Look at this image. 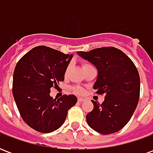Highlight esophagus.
Here are the masks:
<instances>
[{
  "mask_svg": "<svg viewBox=\"0 0 153 153\" xmlns=\"http://www.w3.org/2000/svg\"><path fill=\"white\" fill-rule=\"evenodd\" d=\"M84 101H85V99H84V98H82V97H79V98H78V102H84Z\"/></svg>",
  "mask_w": 153,
  "mask_h": 153,
  "instance_id": "esophagus-1",
  "label": "esophagus"
}]
</instances>
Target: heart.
I'll list each match as a JSON object with an SVG mask.
<instances>
[{"mask_svg":"<svg viewBox=\"0 0 153 153\" xmlns=\"http://www.w3.org/2000/svg\"><path fill=\"white\" fill-rule=\"evenodd\" d=\"M82 65H83V68L88 66V65H89L88 63H87V62H83V63H82ZM69 70H70V66L67 67L66 70H65V76L68 75ZM73 92L74 93H76V94H83V89L82 88H80V87H74V88H73Z\"/></svg>","mask_w":153,"mask_h":153,"instance_id":"b5f03b06","label":"heart"}]
</instances>
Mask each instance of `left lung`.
Here are the masks:
<instances>
[{"mask_svg":"<svg viewBox=\"0 0 153 153\" xmlns=\"http://www.w3.org/2000/svg\"><path fill=\"white\" fill-rule=\"evenodd\" d=\"M78 55L97 70L93 85L97 94H104L102 104L92 100L93 110L86 116L91 128L102 134L120 130L129 121L138 105L140 78L128 56L113 47H100Z\"/></svg>","mask_w":153,"mask_h":153,"instance_id":"obj_1","label":"left lung"}]
</instances>
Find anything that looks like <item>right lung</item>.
I'll use <instances>...</instances> for the list:
<instances>
[{"label":"right lung","instance_id":"right-lung-1","mask_svg":"<svg viewBox=\"0 0 153 153\" xmlns=\"http://www.w3.org/2000/svg\"><path fill=\"white\" fill-rule=\"evenodd\" d=\"M73 57L45 46L33 48L19 60L13 75V96L24 121L36 131L51 133L63 125L77 102L74 95L59 99L50 96L51 88L65 79Z\"/></svg>","mask_w":153,"mask_h":153}]
</instances>
